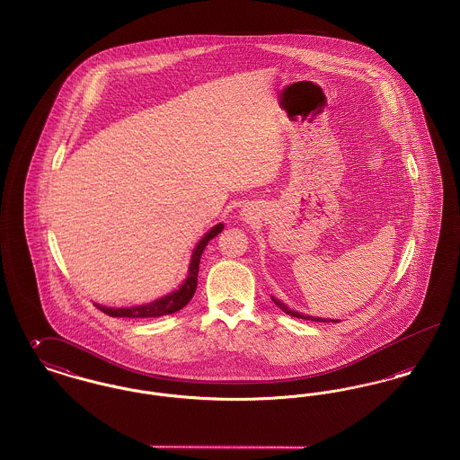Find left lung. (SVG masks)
<instances>
[{"label": "left lung", "mask_w": 460, "mask_h": 460, "mask_svg": "<svg viewBox=\"0 0 460 460\" xmlns=\"http://www.w3.org/2000/svg\"><path fill=\"white\" fill-rule=\"evenodd\" d=\"M272 298V302L276 304V305L279 306L283 312H286L288 315H291V317H298V319H305V321H315V323H336L334 319H323V317H314V315H305V314H302V312H296V310H291L289 306L285 305L281 300H278L276 296H270Z\"/></svg>", "instance_id": "1"}]
</instances>
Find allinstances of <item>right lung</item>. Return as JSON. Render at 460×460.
I'll use <instances>...</instances> for the list:
<instances>
[{
  "mask_svg": "<svg viewBox=\"0 0 460 460\" xmlns=\"http://www.w3.org/2000/svg\"><path fill=\"white\" fill-rule=\"evenodd\" d=\"M222 229H224V224L219 222L199 238L197 246L191 252L188 274H186L184 281L174 291L156 298L154 302L141 304V305L105 306L100 305V304H94V305L111 317H160V315H169V314H174L177 310H181L182 306L188 305V302L193 298V295L197 291L198 265H199V259H201L205 246L208 244V241L214 240Z\"/></svg>",
  "mask_w": 460,
  "mask_h": 460,
  "instance_id": "add662e5",
  "label": "right lung"
}]
</instances>
